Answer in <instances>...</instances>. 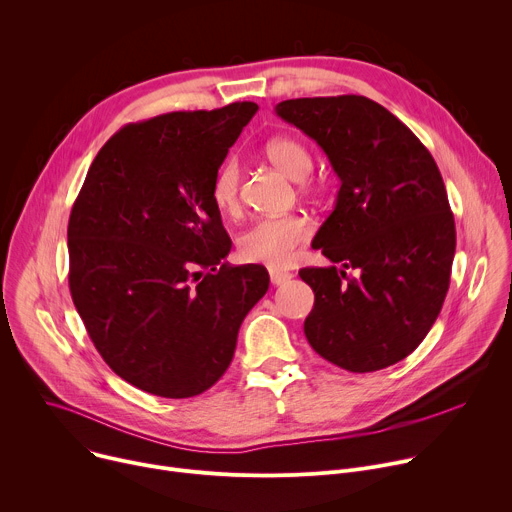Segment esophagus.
<instances>
[{
  "label": "esophagus",
  "instance_id": "34e87169",
  "mask_svg": "<svg viewBox=\"0 0 512 512\" xmlns=\"http://www.w3.org/2000/svg\"><path fill=\"white\" fill-rule=\"evenodd\" d=\"M291 277L289 271H281V269H269V279H271V283L273 285H281V283H287Z\"/></svg>",
  "mask_w": 512,
  "mask_h": 512
}]
</instances>
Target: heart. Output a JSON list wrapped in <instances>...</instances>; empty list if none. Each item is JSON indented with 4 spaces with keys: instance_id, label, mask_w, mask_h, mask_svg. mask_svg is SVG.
Masks as SVG:
<instances>
[{
    "instance_id": "1",
    "label": "heart",
    "mask_w": 512,
    "mask_h": 512,
    "mask_svg": "<svg viewBox=\"0 0 512 512\" xmlns=\"http://www.w3.org/2000/svg\"><path fill=\"white\" fill-rule=\"evenodd\" d=\"M265 156L291 180L302 182L314 166V158L306 145L291 137H275L265 145ZM306 184V182H304ZM241 186V166L235 158L227 160L218 168L212 180V202L214 206L235 214L239 210ZM312 227L308 218L302 214H285V216H265L255 221L239 237V253L245 261L265 263L273 267L287 265L294 259L302 243L310 237Z\"/></svg>"
}]
</instances>
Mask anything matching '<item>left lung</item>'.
Returning a JSON list of instances; mask_svg holds the SVG:
<instances>
[{
	"label": "left lung",
	"mask_w": 512,
	"mask_h": 512,
	"mask_svg": "<svg viewBox=\"0 0 512 512\" xmlns=\"http://www.w3.org/2000/svg\"><path fill=\"white\" fill-rule=\"evenodd\" d=\"M275 113L312 137L340 178L312 241L334 265L300 269L314 289L306 338L350 373L391 367L427 336L450 287L456 225L442 174L415 133L367 97L289 99Z\"/></svg>",
	"instance_id": "8db88e82"
}]
</instances>
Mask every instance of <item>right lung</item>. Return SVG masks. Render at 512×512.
Wrapping results in <instances>:
<instances>
[{
    "label": "right lung",
    "mask_w": 512,
    "mask_h": 512,
    "mask_svg": "<svg viewBox=\"0 0 512 512\" xmlns=\"http://www.w3.org/2000/svg\"><path fill=\"white\" fill-rule=\"evenodd\" d=\"M243 101L119 129L93 160L68 221V285L111 371L168 399L225 375L265 296L261 265L231 267L212 180L257 113Z\"/></svg>",
    "instance_id": "add662e5"
}]
</instances>
